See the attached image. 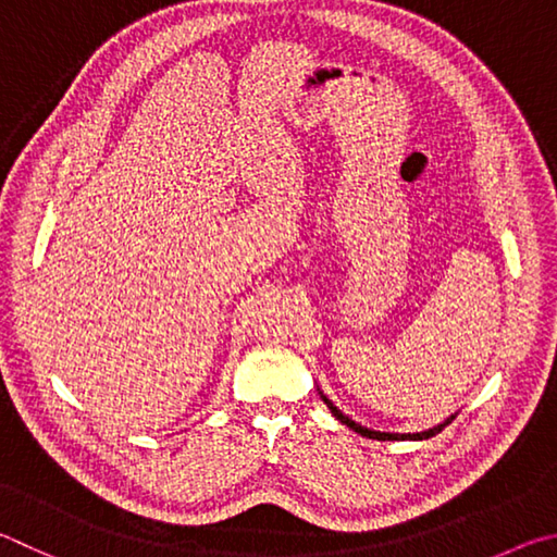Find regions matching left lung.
Returning a JSON list of instances; mask_svg holds the SVG:
<instances>
[{
  "mask_svg": "<svg viewBox=\"0 0 557 557\" xmlns=\"http://www.w3.org/2000/svg\"><path fill=\"white\" fill-rule=\"evenodd\" d=\"M323 401L327 404V408H330V411H333V416L337 418V421L339 423H345L347 428H352V431L355 433H359V435H364V437H374V441H425V437H433V435H437V433H441L443 431V428L447 425V423H450L453 421V418H450V421H445L443 425H437V428H431V431H423V433H379V431H369V428H364V425H359V423H355L352 421V418H347L343 411H339V408L337 406H333V404H330L327 401V398L323 396Z\"/></svg>",
  "mask_w": 557,
  "mask_h": 557,
  "instance_id": "1",
  "label": "left lung"
}]
</instances>
